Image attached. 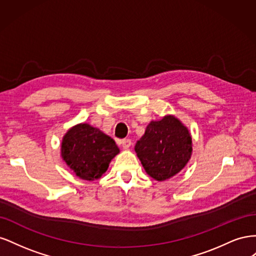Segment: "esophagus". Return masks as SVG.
<instances>
[{"mask_svg":"<svg viewBox=\"0 0 256 256\" xmlns=\"http://www.w3.org/2000/svg\"><path fill=\"white\" fill-rule=\"evenodd\" d=\"M120 144L122 146V148L127 150V148H129L130 145H131V140H129V138H124V140L120 141Z\"/></svg>","mask_w":256,"mask_h":256,"instance_id":"34e87169","label":"esophagus"}]
</instances>
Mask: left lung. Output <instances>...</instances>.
<instances>
[{
	"label": "left lung",
	"mask_w": 256,
	"mask_h": 256,
	"mask_svg": "<svg viewBox=\"0 0 256 256\" xmlns=\"http://www.w3.org/2000/svg\"><path fill=\"white\" fill-rule=\"evenodd\" d=\"M136 156L154 180L164 182L188 164L192 154V138L188 128L173 115L152 120L134 146Z\"/></svg>",
	"instance_id": "obj_1"
}]
</instances>
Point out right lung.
Instances as JSON below:
<instances>
[{
  "label": "right lung",
  "instance_id": "obj_1",
  "mask_svg": "<svg viewBox=\"0 0 256 256\" xmlns=\"http://www.w3.org/2000/svg\"><path fill=\"white\" fill-rule=\"evenodd\" d=\"M118 152L111 136L88 124H78L69 129L60 145L62 158L84 180L102 177Z\"/></svg>",
  "mask_w": 256,
  "mask_h": 256
}]
</instances>
